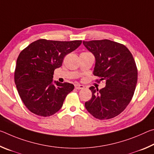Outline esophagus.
<instances>
[{
	"label": "esophagus",
	"instance_id": "34e87169",
	"mask_svg": "<svg viewBox=\"0 0 154 154\" xmlns=\"http://www.w3.org/2000/svg\"><path fill=\"white\" fill-rule=\"evenodd\" d=\"M75 89L77 90H82V89H84V86H83V85H80V84H75Z\"/></svg>",
	"mask_w": 154,
	"mask_h": 154
}]
</instances>
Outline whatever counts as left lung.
<instances>
[{
    "label": "left lung",
    "instance_id": "obj_1",
    "mask_svg": "<svg viewBox=\"0 0 154 154\" xmlns=\"http://www.w3.org/2000/svg\"><path fill=\"white\" fill-rule=\"evenodd\" d=\"M96 59L93 74L105 80L106 86H92V98L85 103L87 111L98 119L115 118L128 105L137 83V68L131 52L121 43L107 39L83 41Z\"/></svg>",
    "mask_w": 154,
    "mask_h": 154
}]
</instances>
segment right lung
I'll list each match as a JSON object with an SVG mask.
<instances>
[{
  "label": "right lung",
  "mask_w": 154,
  "mask_h": 154,
  "mask_svg": "<svg viewBox=\"0 0 154 154\" xmlns=\"http://www.w3.org/2000/svg\"><path fill=\"white\" fill-rule=\"evenodd\" d=\"M82 42L38 39L20 52L15 70V83L30 111L48 117L61 109L74 85L56 81L54 84V70L62 66L65 56L75 50Z\"/></svg>",
  "instance_id": "add662e5"
}]
</instances>
